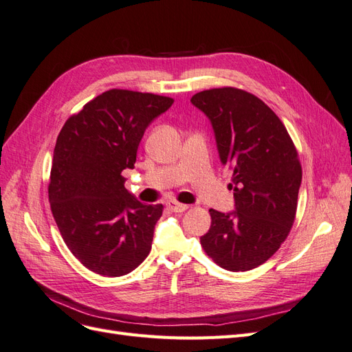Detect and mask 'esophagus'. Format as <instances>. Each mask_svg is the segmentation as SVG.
<instances>
[{"label":"esophagus","instance_id":"34e87169","mask_svg":"<svg viewBox=\"0 0 352 352\" xmlns=\"http://www.w3.org/2000/svg\"><path fill=\"white\" fill-rule=\"evenodd\" d=\"M167 207H168V210H172L173 212H184L185 210H188V206L180 204V202H177V201H168Z\"/></svg>","mask_w":352,"mask_h":352}]
</instances>
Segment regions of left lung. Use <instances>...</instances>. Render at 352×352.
<instances>
[{
    "label": "left lung",
    "mask_w": 352,
    "mask_h": 352,
    "mask_svg": "<svg viewBox=\"0 0 352 352\" xmlns=\"http://www.w3.org/2000/svg\"><path fill=\"white\" fill-rule=\"evenodd\" d=\"M190 102L208 117L220 162L233 172L235 210L210 208L202 248L226 270L258 267L279 250L295 219L302 179L295 145L279 117L250 92L208 89Z\"/></svg>",
    "instance_id": "obj_1"
}]
</instances>
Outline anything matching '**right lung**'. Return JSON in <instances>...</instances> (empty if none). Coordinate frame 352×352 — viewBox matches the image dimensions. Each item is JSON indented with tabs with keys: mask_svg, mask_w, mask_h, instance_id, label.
Here are the masks:
<instances>
[{
	"mask_svg": "<svg viewBox=\"0 0 352 352\" xmlns=\"http://www.w3.org/2000/svg\"><path fill=\"white\" fill-rule=\"evenodd\" d=\"M173 100L110 89L72 116L57 138L48 197L67 248L109 278L135 270L150 254L163 206H146L124 188L142 136Z\"/></svg>",
	"mask_w": 352,
	"mask_h": 352,
	"instance_id": "obj_1",
	"label": "right lung"
}]
</instances>
